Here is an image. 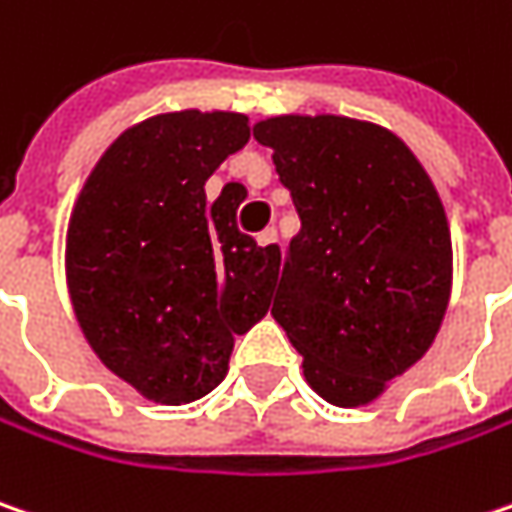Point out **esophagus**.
Wrapping results in <instances>:
<instances>
[{
	"label": "esophagus",
	"mask_w": 512,
	"mask_h": 512,
	"mask_svg": "<svg viewBox=\"0 0 512 512\" xmlns=\"http://www.w3.org/2000/svg\"><path fill=\"white\" fill-rule=\"evenodd\" d=\"M257 246H263V249H269V252H281V246H278V231L275 228H266V231H260L257 234Z\"/></svg>",
	"instance_id": "34e87169"
}]
</instances>
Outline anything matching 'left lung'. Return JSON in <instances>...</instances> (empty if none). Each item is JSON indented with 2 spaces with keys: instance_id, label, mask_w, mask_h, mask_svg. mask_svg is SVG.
<instances>
[{
  "instance_id": "8db88e82",
  "label": "left lung",
  "mask_w": 512,
  "mask_h": 512,
  "mask_svg": "<svg viewBox=\"0 0 512 512\" xmlns=\"http://www.w3.org/2000/svg\"><path fill=\"white\" fill-rule=\"evenodd\" d=\"M255 138L301 220L272 316L327 403L365 406L440 330L452 286L440 196L406 144L368 121L278 115Z\"/></svg>"
}]
</instances>
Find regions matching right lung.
<instances>
[{
	"mask_svg": "<svg viewBox=\"0 0 512 512\" xmlns=\"http://www.w3.org/2000/svg\"><path fill=\"white\" fill-rule=\"evenodd\" d=\"M240 112H167L109 144L77 196L66 278L83 336L147 400L182 406L214 391L234 336L266 316L281 252L237 228L246 199L205 182L246 147Z\"/></svg>",
	"mask_w": 512,
	"mask_h": 512,
	"instance_id": "1",
	"label": "right lung"
}]
</instances>
